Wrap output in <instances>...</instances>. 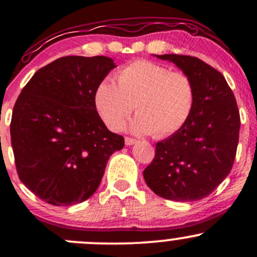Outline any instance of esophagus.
<instances>
[{"label":"esophagus","mask_w":257,"mask_h":257,"mask_svg":"<svg viewBox=\"0 0 257 257\" xmlns=\"http://www.w3.org/2000/svg\"><path fill=\"white\" fill-rule=\"evenodd\" d=\"M124 141H125V145H128V146H131V145H134V144L137 143V140H135V139H133V138H129V137H125Z\"/></svg>","instance_id":"obj_1"}]
</instances>
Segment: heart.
Segmentation results:
<instances>
[{
	"mask_svg": "<svg viewBox=\"0 0 257 257\" xmlns=\"http://www.w3.org/2000/svg\"><path fill=\"white\" fill-rule=\"evenodd\" d=\"M117 84L105 79L94 93L100 117L108 128H124L133 110L138 116L132 122L137 134L167 138L179 132L192 114L196 87L186 72L170 71L164 65L137 60L125 65L116 75Z\"/></svg>",
	"mask_w": 257,
	"mask_h": 257,
	"instance_id": "obj_1",
	"label": "heart"
}]
</instances>
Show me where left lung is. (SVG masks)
Returning <instances> with one entry per match:
<instances>
[{
  "label": "left lung",
  "instance_id": "1",
  "mask_svg": "<svg viewBox=\"0 0 257 257\" xmlns=\"http://www.w3.org/2000/svg\"><path fill=\"white\" fill-rule=\"evenodd\" d=\"M173 61L193 79L196 104L187 123L159 141L144 170L147 186L176 202L205 198L231 172L239 141L240 116L222 73L196 57L157 55Z\"/></svg>",
  "mask_w": 257,
  "mask_h": 257
}]
</instances>
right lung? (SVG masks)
<instances>
[{"mask_svg":"<svg viewBox=\"0 0 257 257\" xmlns=\"http://www.w3.org/2000/svg\"><path fill=\"white\" fill-rule=\"evenodd\" d=\"M114 67L107 57L59 58L32 76L14 105L11 141L20 181L52 205L83 202L124 138L100 118L94 93Z\"/></svg>","mask_w":257,"mask_h":257,"instance_id":"right-lung-1","label":"right lung"}]
</instances>
